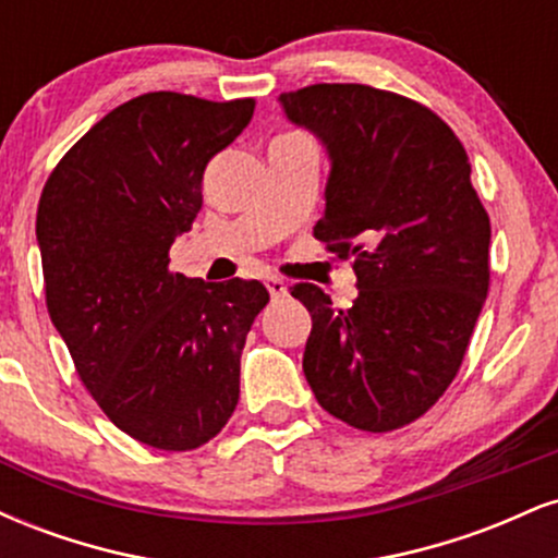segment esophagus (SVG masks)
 <instances>
[{
  "label": "esophagus",
  "instance_id": "obj_1",
  "mask_svg": "<svg viewBox=\"0 0 558 558\" xmlns=\"http://www.w3.org/2000/svg\"><path fill=\"white\" fill-rule=\"evenodd\" d=\"M265 286H267V291H270L272 301H283L288 296V286L280 278H267Z\"/></svg>",
  "mask_w": 558,
  "mask_h": 558
}]
</instances>
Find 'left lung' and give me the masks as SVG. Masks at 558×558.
<instances>
[{"mask_svg":"<svg viewBox=\"0 0 558 558\" xmlns=\"http://www.w3.org/2000/svg\"><path fill=\"white\" fill-rule=\"evenodd\" d=\"M330 157L315 235L351 259L360 296L336 310L296 283L312 315L304 375L325 412L367 433L409 425L457 377L488 296L490 220L462 141L433 110L362 83L280 94Z\"/></svg>","mask_w":558,"mask_h":558,"instance_id":"obj_1","label":"left lung"}]
</instances>
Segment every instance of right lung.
I'll return each instance as SVG.
<instances>
[{"mask_svg":"<svg viewBox=\"0 0 558 558\" xmlns=\"http://www.w3.org/2000/svg\"><path fill=\"white\" fill-rule=\"evenodd\" d=\"M254 99L175 92L114 107L52 170L36 213L47 310L83 386L120 430L191 451L239 403L241 351L270 301L259 280L170 272V246L202 209L209 159Z\"/></svg>","mask_w":558,"mask_h":558,"instance_id":"add662e5","label":"right lung"}]
</instances>
